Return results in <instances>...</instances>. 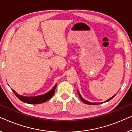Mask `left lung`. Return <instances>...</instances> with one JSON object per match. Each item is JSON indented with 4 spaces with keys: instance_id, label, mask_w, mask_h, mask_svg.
Instances as JSON below:
<instances>
[{
    "instance_id": "obj_1",
    "label": "left lung",
    "mask_w": 132,
    "mask_h": 132,
    "mask_svg": "<svg viewBox=\"0 0 132 132\" xmlns=\"http://www.w3.org/2000/svg\"><path fill=\"white\" fill-rule=\"evenodd\" d=\"M77 92H78V95H79V98H80V100H81L82 101L84 102V103H85V104H89V105H98V104H103V102H102V103H91V102L88 101H87V100H86L84 99V98H82V97L81 96V95H80V92H79V91H78V90H77ZM115 95H116V94H115L114 95H113V97H111L110 98H109V100H106V101H104V103H105V102H108V101H109L110 100H111L112 98H113L114 97H115Z\"/></svg>"
}]
</instances>
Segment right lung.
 Wrapping results in <instances>:
<instances>
[{
  "instance_id": "obj_1",
  "label": "right lung",
  "mask_w": 132,
  "mask_h": 132,
  "mask_svg": "<svg viewBox=\"0 0 132 132\" xmlns=\"http://www.w3.org/2000/svg\"><path fill=\"white\" fill-rule=\"evenodd\" d=\"M56 86L57 84H56V85L53 87L52 89H51L50 91L46 92V94H42V95H40L34 96V97H25V96L19 95V94L16 93L13 89H12V91L13 92V93L15 94V95L21 101L23 102V103L30 104H38L43 103H44V102L48 101L54 94Z\"/></svg>"
}]
</instances>
